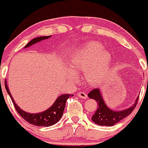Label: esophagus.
<instances>
[{
    "instance_id": "34e87169",
    "label": "esophagus",
    "mask_w": 148,
    "mask_h": 148,
    "mask_svg": "<svg viewBox=\"0 0 148 148\" xmlns=\"http://www.w3.org/2000/svg\"><path fill=\"white\" fill-rule=\"evenodd\" d=\"M77 97H80V98H81V99H86L87 98H88V97H87V94H86V93H84V92H81V91L77 93Z\"/></svg>"
}]
</instances>
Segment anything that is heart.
Returning <instances> with one entry per match:
<instances>
[{
	"label": "heart",
	"instance_id": "heart-1",
	"mask_svg": "<svg viewBox=\"0 0 148 148\" xmlns=\"http://www.w3.org/2000/svg\"><path fill=\"white\" fill-rule=\"evenodd\" d=\"M111 56L99 43L90 42L76 51L71 58V68L75 73L86 71V79L97 83L104 77ZM68 77L75 79L76 74L68 70Z\"/></svg>",
	"mask_w": 148,
	"mask_h": 148
}]
</instances>
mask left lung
Returning <instances> with one entry per match:
<instances>
[{"label":"left lung","mask_w":148,"mask_h":148,"mask_svg":"<svg viewBox=\"0 0 148 148\" xmlns=\"http://www.w3.org/2000/svg\"><path fill=\"white\" fill-rule=\"evenodd\" d=\"M88 97L90 99H95L98 104L97 109L95 112L94 115L92 116V121L96 124L103 126H112L127 117L134 110L136 106L137 102L138 100V97L134 105L128 109L122 111H114L112 109H109L106 106L105 101L103 100L99 89L96 88L92 90L88 93Z\"/></svg>","instance_id":"obj_1"}]
</instances>
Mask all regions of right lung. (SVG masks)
I'll return each mask as SVG.
<instances>
[{"mask_svg":"<svg viewBox=\"0 0 148 148\" xmlns=\"http://www.w3.org/2000/svg\"><path fill=\"white\" fill-rule=\"evenodd\" d=\"M50 37H51V36H40L35 38L32 40H31L29 42L27 43L26 46H25V48H28V47L34 45L36 43L41 42V41L44 40V39H49ZM5 88L7 92L9 94L10 97V99H11L12 102L14 103V107H15V109L16 110L18 114L24 120H26L27 122L33 125L36 126H45V127H48V126L53 125L54 124L57 123L60 120V119L62 118V115H63L67 99L69 97L73 96L71 94H62L60 97H58L57 99L55 100L54 104L51 106V107L49 108L46 110H45L44 112H39V113H29V112H26L23 111V109H20L16 104V103L14 102V99L12 97L11 93H10L9 88H8V86L7 85L6 80Z\"/></svg>","mask_w":148,"mask_h":148,"instance_id":"add662e5","label":"right lung"}]
</instances>
